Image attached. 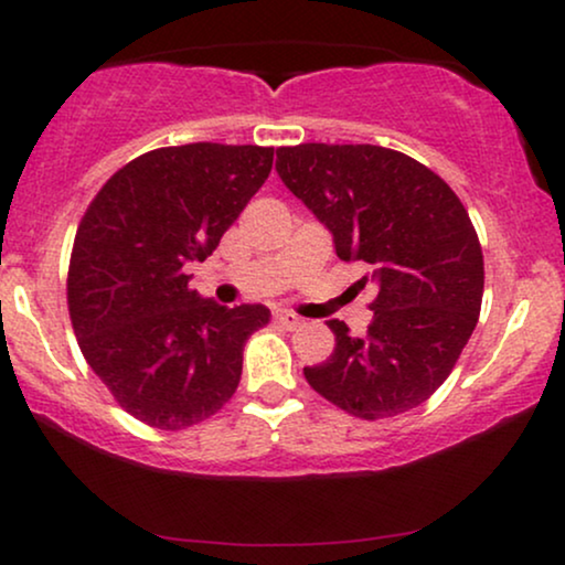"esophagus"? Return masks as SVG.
Segmentation results:
<instances>
[{
    "mask_svg": "<svg viewBox=\"0 0 565 565\" xmlns=\"http://www.w3.org/2000/svg\"><path fill=\"white\" fill-rule=\"evenodd\" d=\"M275 321L280 323V327H285V329H298V327H303V319H300V316H296V313H290V311L275 313Z\"/></svg>",
    "mask_w": 565,
    "mask_h": 565,
    "instance_id": "1",
    "label": "esophagus"
}]
</instances>
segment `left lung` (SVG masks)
Here are the masks:
<instances>
[{
  "label": "left lung",
  "mask_w": 565,
  "mask_h": 565,
  "mask_svg": "<svg viewBox=\"0 0 565 565\" xmlns=\"http://www.w3.org/2000/svg\"><path fill=\"white\" fill-rule=\"evenodd\" d=\"M275 169L334 234L337 257L365 262L377 285L367 334L329 321L337 347L303 367L308 385L365 422L424 404L481 313L483 252L466 205L422 161L373 143L280 146Z\"/></svg>",
  "instance_id": "left-lung-1"
}]
</instances>
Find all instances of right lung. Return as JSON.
Wrapping results in <instances>:
<instances>
[{
	"label": "right lung",
	"mask_w": 565,
	"mask_h": 565,
	"mask_svg": "<svg viewBox=\"0 0 565 565\" xmlns=\"http://www.w3.org/2000/svg\"><path fill=\"white\" fill-rule=\"evenodd\" d=\"M273 169L269 146L146 151L107 180L76 228L66 303L84 360L120 408L188 429L228 404L265 306H218L184 275L205 262Z\"/></svg>",
	"instance_id": "obj_1"
}]
</instances>
